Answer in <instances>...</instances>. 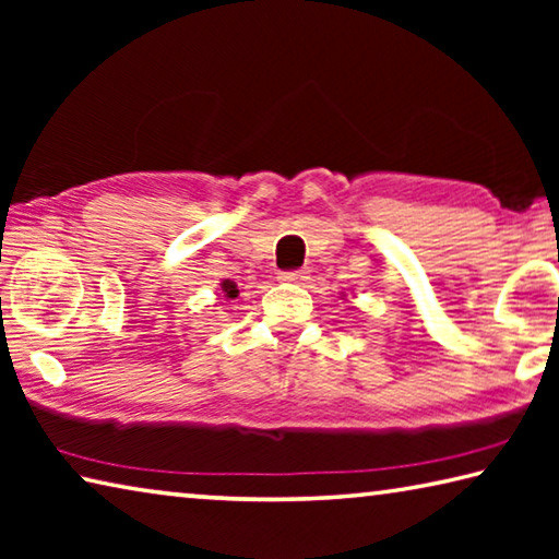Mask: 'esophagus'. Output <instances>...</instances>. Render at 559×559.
<instances>
[{"instance_id": "esophagus-1", "label": "esophagus", "mask_w": 559, "mask_h": 559, "mask_svg": "<svg viewBox=\"0 0 559 559\" xmlns=\"http://www.w3.org/2000/svg\"><path fill=\"white\" fill-rule=\"evenodd\" d=\"M306 271H281L278 273V281L283 283H298V281H306Z\"/></svg>"}]
</instances>
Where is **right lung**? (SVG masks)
<instances>
[{
  "mask_svg": "<svg viewBox=\"0 0 559 559\" xmlns=\"http://www.w3.org/2000/svg\"><path fill=\"white\" fill-rule=\"evenodd\" d=\"M222 293H224L226 298H236V296H239V288H236L234 281H224L222 283Z\"/></svg>",
  "mask_w": 559,
  "mask_h": 559,
  "instance_id": "1",
  "label": "right lung"
}]
</instances>
